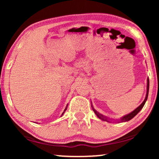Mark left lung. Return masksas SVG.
<instances>
[{"label": "left lung", "instance_id": "1", "mask_svg": "<svg viewBox=\"0 0 159 159\" xmlns=\"http://www.w3.org/2000/svg\"><path fill=\"white\" fill-rule=\"evenodd\" d=\"M148 91H149V79H148V80H147V93H146V96H145V100H144V101H143V103H141L140 105L138 107L136 108V109H134V110L133 111H132L131 113H130V114L126 115V116H123V117H121V119H120V121H119H119H121V122H123V121H129L130 119H132V118H133L134 116H135L136 115L138 114L139 112H140V111L141 109H142L143 107V106H144V105H145V102H146V101H147V99H148ZM92 108H93V111L95 112V114H96V116H97L98 117L99 119H102V120H103V121H108V119L107 118H106V117L103 116V115L101 114H100V113L98 112L97 111L95 110V109H94V108H93V106H92Z\"/></svg>", "mask_w": 159, "mask_h": 159}]
</instances>
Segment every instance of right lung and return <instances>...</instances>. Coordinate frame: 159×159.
I'll return each mask as SVG.
<instances>
[{
  "instance_id": "right-lung-1",
  "label": "right lung",
  "mask_w": 159,
  "mask_h": 159,
  "mask_svg": "<svg viewBox=\"0 0 159 159\" xmlns=\"http://www.w3.org/2000/svg\"><path fill=\"white\" fill-rule=\"evenodd\" d=\"M67 106H68V105H67V106H66V108H65V109H64V112H63V114H62V115H63V114H64V113L65 112V111H66V110L67 109Z\"/></svg>"
}]
</instances>
